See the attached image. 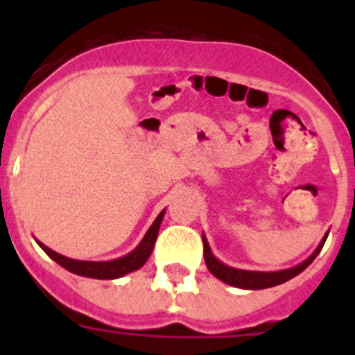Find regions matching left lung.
Masks as SVG:
<instances>
[{
	"mask_svg": "<svg viewBox=\"0 0 355 355\" xmlns=\"http://www.w3.org/2000/svg\"><path fill=\"white\" fill-rule=\"evenodd\" d=\"M328 234H324V237L321 239L320 245L316 247L313 254L307 257L306 261H302L297 266L288 268V270L282 271H249V270H237V268L227 266L225 263H221L216 256L211 250L209 242H207L206 235H202L204 242V261H206L207 270L211 271V275L218 278V280L225 282V284L232 285V287L237 288H245V290H261V288H270L275 285L285 284V282L292 280L293 277H297L299 273H302L307 266L314 261V257L321 252L324 242H327Z\"/></svg>",
	"mask_w": 355,
	"mask_h": 355,
	"instance_id": "obj_1",
	"label": "left lung"
}]
</instances>
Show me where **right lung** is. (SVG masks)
<instances>
[{"instance_id":"obj_1","label":"right lung","mask_w":355,"mask_h":355,"mask_svg":"<svg viewBox=\"0 0 355 355\" xmlns=\"http://www.w3.org/2000/svg\"><path fill=\"white\" fill-rule=\"evenodd\" d=\"M164 209L161 211L156 216V220L153 221V225L149 227V230L146 232L144 239L139 242V245L134 250H130L125 256L118 257V259L111 261H78L71 259V257L62 256V254L55 252L49 247H46L42 242L37 241L39 247L51 257L53 261L63 266L65 270L71 271L75 275H80V277L87 278H98V280H114V278L125 277V275L132 273V271H137L139 268H142L146 264V261L151 256L153 249H155V242L157 239V232H159V225L163 221Z\"/></svg>"}]
</instances>
